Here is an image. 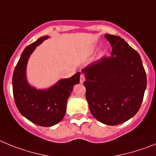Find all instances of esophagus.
Returning a JSON list of instances; mask_svg holds the SVG:
<instances>
[{
	"instance_id": "obj_1",
	"label": "esophagus",
	"mask_w": 156,
	"mask_h": 156,
	"mask_svg": "<svg viewBox=\"0 0 156 156\" xmlns=\"http://www.w3.org/2000/svg\"><path fill=\"white\" fill-rule=\"evenodd\" d=\"M85 75H84L83 74H81V76H80V82H81V83H83L84 81H85Z\"/></svg>"
}]
</instances>
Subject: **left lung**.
Wrapping results in <instances>:
<instances>
[{"mask_svg":"<svg viewBox=\"0 0 156 156\" xmlns=\"http://www.w3.org/2000/svg\"><path fill=\"white\" fill-rule=\"evenodd\" d=\"M111 56L102 57L81 70L85 97L92 116L106 125H117L137 113L147 85L140 55L120 36L105 35Z\"/></svg>","mask_w":156,"mask_h":156,"instance_id":"1","label":"left lung"}]
</instances>
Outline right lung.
I'll return each mask as SVG.
<instances>
[{
    "mask_svg": "<svg viewBox=\"0 0 156 156\" xmlns=\"http://www.w3.org/2000/svg\"><path fill=\"white\" fill-rule=\"evenodd\" d=\"M45 36L29 45L22 52L12 77L13 95L17 108L22 116L42 127H51L61 121L66 113L68 97L73 87L79 83L81 73L58 81L47 89L31 86L26 79L28 61L37 46L48 39Z\"/></svg>",
    "mask_w": 156,
    "mask_h": 156,
    "instance_id": "add662e5",
    "label": "right lung"
}]
</instances>
